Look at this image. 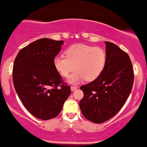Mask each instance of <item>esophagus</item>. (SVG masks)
Wrapping results in <instances>:
<instances>
[{
  "label": "esophagus",
  "mask_w": 147,
  "mask_h": 147,
  "mask_svg": "<svg viewBox=\"0 0 147 147\" xmlns=\"http://www.w3.org/2000/svg\"><path fill=\"white\" fill-rule=\"evenodd\" d=\"M76 89H77V87H76V86H71V87H70V90H71L72 92L75 90Z\"/></svg>",
  "instance_id": "esophagus-1"
}]
</instances>
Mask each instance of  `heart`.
Listing matches in <instances>:
<instances>
[{
    "label": "heart",
    "instance_id": "obj_1",
    "mask_svg": "<svg viewBox=\"0 0 147 147\" xmlns=\"http://www.w3.org/2000/svg\"><path fill=\"white\" fill-rule=\"evenodd\" d=\"M65 55L55 57L53 65L63 77H68L75 65L76 70L68 79L70 84H77L85 79L88 81L95 80L105 67V53L99 47L76 44L66 49Z\"/></svg>",
    "mask_w": 147,
    "mask_h": 147
}]
</instances>
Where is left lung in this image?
<instances>
[{
	"instance_id": "1",
	"label": "left lung",
	"mask_w": 147,
	"mask_h": 147,
	"mask_svg": "<svg viewBox=\"0 0 147 147\" xmlns=\"http://www.w3.org/2000/svg\"><path fill=\"white\" fill-rule=\"evenodd\" d=\"M106 60L98 78L80 87L84 98L81 112L88 121L102 123L114 116L124 105L134 84L129 57L116 45L105 42Z\"/></svg>"
}]
</instances>
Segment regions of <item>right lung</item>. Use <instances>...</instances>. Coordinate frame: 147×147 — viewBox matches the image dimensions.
I'll use <instances>...</instances> for the list:
<instances>
[{
  "label": "right lung",
  "instance_id": "1",
  "mask_svg": "<svg viewBox=\"0 0 147 147\" xmlns=\"http://www.w3.org/2000/svg\"><path fill=\"white\" fill-rule=\"evenodd\" d=\"M63 41L42 38L21 49L13 63V81L25 108L39 119L55 118L70 94L55 68L53 59Z\"/></svg>",
  "mask_w": 147,
  "mask_h": 147
}]
</instances>
